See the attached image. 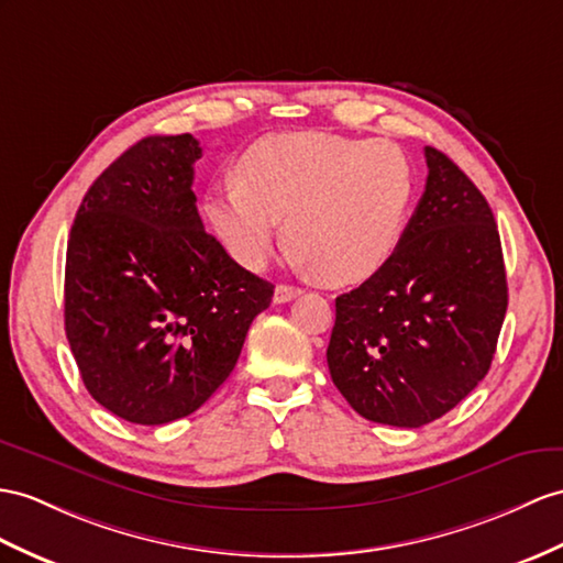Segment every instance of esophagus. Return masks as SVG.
<instances>
[{
  "label": "esophagus",
  "mask_w": 563,
  "mask_h": 563,
  "mask_svg": "<svg viewBox=\"0 0 563 563\" xmlns=\"http://www.w3.org/2000/svg\"><path fill=\"white\" fill-rule=\"evenodd\" d=\"M298 294H300L298 286L277 284V289H274V303H289V300H294Z\"/></svg>",
  "instance_id": "esophagus-1"
}]
</instances>
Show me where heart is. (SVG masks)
Instances as JSON below:
<instances>
[{
    "label": "heart",
    "mask_w": 563,
    "mask_h": 563,
    "mask_svg": "<svg viewBox=\"0 0 563 563\" xmlns=\"http://www.w3.org/2000/svg\"><path fill=\"white\" fill-rule=\"evenodd\" d=\"M416 174L399 145L332 133L267 135L245 150L236 184L205 198L227 253L260 269L282 239L329 286L358 284L399 249Z\"/></svg>",
    "instance_id": "obj_1"
}]
</instances>
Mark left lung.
<instances>
[{
  "label": "left lung",
  "mask_w": 563,
  "mask_h": 563,
  "mask_svg": "<svg viewBox=\"0 0 563 563\" xmlns=\"http://www.w3.org/2000/svg\"><path fill=\"white\" fill-rule=\"evenodd\" d=\"M428 181L399 249L336 298L329 375L355 413L420 428L487 375L509 289L495 214L454 162L424 147Z\"/></svg>",
  "instance_id": "8db88e82"
}]
</instances>
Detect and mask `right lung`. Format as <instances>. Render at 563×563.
Here are the masks:
<instances>
[{
	"instance_id": "add662e5",
	"label": "right lung",
	"mask_w": 563,
	"mask_h": 563,
	"mask_svg": "<svg viewBox=\"0 0 563 563\" xmlns=\"http://www.w3.org/2000/svg\"><path fill=\"white\" fill-rule=\"evenodd\" d=\"M190 133L150 135L95 178L66 249L64 324L90 396L135 424L198 410L274 286L202 229Z\"/></svg>"
}]
</instances>
